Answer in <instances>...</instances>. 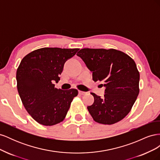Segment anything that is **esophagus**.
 <instances>
[{"mask_svg":"<svg viewBox=\"0 0 160 160\" xmlns=\"http://www.w3.org/2000/svg\"><path fill=\"white\" fill-rule=\"evenodd\" d=\"M79 93L81 95H85L87 94L86 92H84V91H79Z\"/></svg>","mask_w":160,"mask_h":160,"instance_id":"34e87169","label":"esophagus"}]
</instances>
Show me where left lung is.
<instances>
[{
    "instance_id": "8db88e82",
    "label": "left lung",
    "mask_w": 160,
    "mask_h": 160,
    "mask_svg": "<svg viewBox=\"0 0 160 160\" xmlns=\"http://www.w3.org/2000/svg\"><path fill=\"white\" fill-rule=\"evenodd\" d=\"M93 72V80L105 88L104 98L91 93L94 103L88 109L95 122L111 125L123 119L139 92V72L135 61L123 52L113 49H85L77 53Z\"/></svg>"
}]
</instances>
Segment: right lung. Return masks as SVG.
I'll return each instance as SVG.
<instances>
[{
    "instance_id": "obj_1",
    "label": "right lung",
    "mask_w": 160,
    "mask_h": 160,
    "mask_svg": "<svg viewBox=\"0 0 160 160\" xmlns=\"http://www.w3.org/2000/svg\"><path fill=\"white\" fill-rule=\"evenodd\" d=\"M79 49L45 47L28 53L17 71V90L24 107L37 122L51 126L65 118L75 89L61 90L52 82L60 80L65 62Z\"/></svg>"
}]
</instances>
